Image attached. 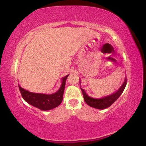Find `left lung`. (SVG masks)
Returning <instances> with one entry per match:
<instances>
[{"instance_id":"obj_1","label":"left lung","mask_w":146,"mask_h":146,"mask_svg":"<svg viewBox=\"0 0 146 146\" xmlns=\"http://www.w3.org/2000/svg\"><path fill=\"white\" fill-rule=\"evenodd\" d=\"M125 86H126V78H125L123 84L119 88L118 90H117L116 92H115L113 94L98 99L90 98V96H88L86 94V93L83 88H81V90L82 91L84 100L85 102H86L87 104L90 106L93 107V108H97V109L103 110L110 106L114 102L116 101L117 99L119 98L120 95L123 93Z\"/></svg>"}]
</instances>
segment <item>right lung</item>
<instances>
[{
  "mask_svg": "<svg viewBox=\"0 0 146 146\" xmlns=\"http://www.w3.org/2000/svg\"><path fill=\"white\" fill-rule=\"evenodd\" d=\"M68 75L62 78V84L59 90L53 94L35 93L24 89L18 85L22 97L25 101L41 110H49L58 107L62 102L65 84Z\"/></svg>",
  "mask_w": 146,
  "mask_h": 146,
  "instance_id": "obj_1",
  "label": "right lung"
}]
</instances>
